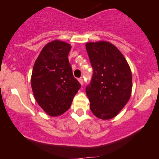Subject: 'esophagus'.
Returning a JSON list of instances; mask_svg holds the SVG:
<instances>
[{"label": "esophagus", "instance_id": "34e87169", "mask_svg": "<svg viewBox=\"0 0 159 159\" xmlns=\"http://www.w3.org/2000/svg\"><path fill=\"white\" fill-rule=\"evenodd\" d=\"M78 80H79L80 84H81V85H83L84 82H83V80H82V78H80V79Z\"/></svg>", "mask_w": 159, "mask_h": 159}]
</instances>
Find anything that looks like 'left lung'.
Segmentation results:
<instances>
[{"instance_id": "1", "label": "left lung", "mask_w": 159, "mask_h": 159, "mask_svg": "<svg viewBox=\"0 0 159 159\" xmlns=\"http://www.w3.org/2000/svg\"><path fill=\"white\" fill-rule=\"evenodd\" d=\"M85 46L93 69L91 82L86 87L90 110L98 118L112 119L131 96V69L125 56L111 43L90 42Z\"/></svg>"}]
</instances>
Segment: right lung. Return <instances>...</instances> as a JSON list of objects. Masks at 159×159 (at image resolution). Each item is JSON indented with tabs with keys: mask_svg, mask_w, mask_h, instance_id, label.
I'll return each mask as SVG.
<instances>
[{
	"mask_svg": "<svg viewBox=\"0 0 159 159\" xmlns=\"http://www.w3.org/2000/svg\"><path fill=\"white\" fill-rule=\"evenodd\" d=\"M71 45L56 40L45 45L34 62L31 86L34 98L51 116L64 114L81 84L74 77L69 62Z\"/></svg>",
	"mask_w": 159,
	"mask_h": 159,
	"instance_id": "right-lung-1",
	"label": "right lung"
}]
</instances>
